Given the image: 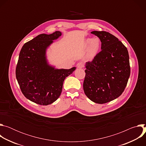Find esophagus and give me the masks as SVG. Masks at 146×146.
<instances>
[{
  "label": "esophagus",
  "instance_id": "obj_1",
  "mask_svg": "<svg viewBox=\"0 0 146 146\" xmlns=\"http://www.w3.org/2000/svg\"><path fill=\"white\" fill-rule=\"evenodd\" d=\"M84 66V64L82 63V62H78V63L77 64V67L78 68H82Z\"/></svg>",
  "mask_w": 146,
  "mask_h": 146
}]
</instances>
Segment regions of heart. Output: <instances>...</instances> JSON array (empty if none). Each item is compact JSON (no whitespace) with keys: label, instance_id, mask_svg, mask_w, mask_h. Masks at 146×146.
Returning <instances> with one entry per match:
<instances>
[{"label":"heart","instance_id":"heart-1","mask_svg":"<svg viewBox=\"0 0 146 146\" xmlns=\"http://www.w3.org/2000/svg\"><path fill=\"white\" fill-rule=\"evenodd\" d=\"M85 45L88 46V55L91 57H94L98 52L100 48L101 42L98 37L88 38L85 41Z\"/></svg>","mask_w":146,"mask_h":146}]
</instances>
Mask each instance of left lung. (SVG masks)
<instances>
[{"mask_svg":"<svg viewBox=\"0 0 146 146\" xmlns=\"http://www.w3.org/2000/svg\"><path fill=\"white\" fill-rule=\"evenodd\" d=\"M101 41V51L86 62L83 89L92 102L103 104L119 97L125 88L131 69L128 51L118 38L105 31H92Z\"/></svg>","mask_w":146,"mask_h":146,"instance_id":"1","label":"left lung"}]
</instances>
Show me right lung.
I'll return each mask as SVG.
<instances>
[{
    "label": "right lung",
    "instance_id": "right-lung-1",
    "mask_svg": "<svg viewBox=\"0 0 146 146\" xmlns=\"http://www.w3.org/2000/svg\"><path fill=\"white\" fill-rule=\"evenodd\" d=\"M61 35L59 31L40 34L25 43L19 52L15 70L18 84L27 99L40 105L57 100L65 79L76 69H58L48 63L47 49Z\"/></svg>",
    "mask_w": 146,
    "mask_h": 146
}]
</instances>
